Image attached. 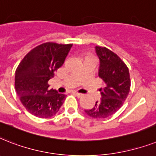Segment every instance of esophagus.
Returning a JSON list of instances; mask_svg holds the SVG:
<instances>
[{
    "mask_svg": "<svg viewBox=\"0 0 156 156\" xmlns=\"http://www.w3.org/2000/svg\"><path fill=\"white\" fill-rule=\"evenodd\" d=\"M73 93H74L75 95L76 96V97H78V98H80V97H82V96H83V94H81V93H76V92H74Z\"/></svg>",
    "mask_w": 156,
    "mask_h": 156,
    "instance_id": "1",
    "label": "esophagus"
}]
</instances>
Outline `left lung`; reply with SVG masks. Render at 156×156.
Segmentation results:
<instances>
[{
  "instance_id": "obj_1",
  "label": "left lung",
  "mask_w": 156,
  "mask_h": 156,
  "mask_svg": "<svg viewBox=\"0 0 156 156\" xmlns=\"http://www.w3.org/2000/svg\"><path fill=\"white\" fill-rule=\"evenodd\" d=\"M95 51L100 61L98 76L104 82V87L99 90L101 100L96 101L93 109L84 111L91 118H106L118 111L127 98L130 88L129 69L106 47L97 46Z\"/></svg>"
}]
</instances>
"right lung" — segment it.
<instances>
[{"label":"right lung","instance_id":"obj_1","mask_svg":"<svg viewBox=\"0 0 156 156\" xmlns=\"http://www.w3.org/2000/svg\"><path fill=\"white\" fill-rule=\"evenodd\" d=\"M72 44L46 43L31 50L15 72V89L20 101L33 115L48 118L55 115L66 98L48 80L63 65Z\"/></svg>","mask_w":156,"mask_h":156}]
</instances>
